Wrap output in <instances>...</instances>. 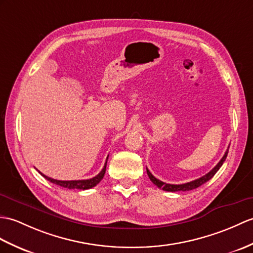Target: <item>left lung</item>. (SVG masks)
Here are the masks:
<instances>
[{
    "label": "left lung",
    "mask_w": 253,
    "mask_h": 253,
    "mask_svg": "<svg viewBox=\"0 0 253 253\" xmlns=\"http://www.w3.org/2000/svg\"><path fill=\"white\" fill-rule=\"evenodd\" d=\"M227 153H228V150H226L225 154L223 155V157L221 158V161L216 164V166L212 169L210 170V171L208 173H206L205 175H203V177L198 178L196 180L194 181H191V182H187V183H183V184H169V183H165V182H163L161 180L156 179L153 174H152L150 172V170L146 168V172H148V175L150 180L153 182V183L157 186L160 187V189L164 190V191H167V192H179V191H191V190H194V189H197V187H199L201 185H203L204 183H206L207 181H209L211 178L213 177V175L216 173V171L221 168V166L223 165V163L225 162L226 160V156H227Z\"/></svg>",
    "instance_id": "1"
}]
</instances>
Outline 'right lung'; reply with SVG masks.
I'll return each mask as SVG.
<instances>
[{
    "instance_id": "obj_1",
    "label": "right lung",
    "mask_w": 253,
    "mask_h": 253,
    "mask_svg": "<svg viewBox=\"0 0 253 253\" xmlns=\"http://www.w3.org/2000/svg\"><path fill=\"white\" fill-rule=\"evenodd\" d=\"M109 157V156H108ZM108 157H107V161H105L104 164V167L102 168L101 171H100L96 177H93L91 179H87V180H71V181H61V180H56V179H51L49 177H47V175L43 174L42 172H40L41 174L43 175L45 179H47L48 181H50L51 183H55L57 185H60L62 187H66V189H76V190H88V189H91V187L96 186L100 181H101L104 177V173H105V169H107V163H108Z\"/></svg>"
}]
</instances>
